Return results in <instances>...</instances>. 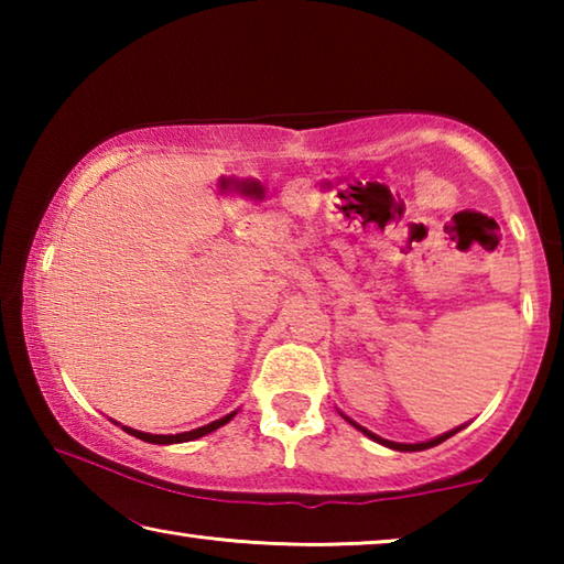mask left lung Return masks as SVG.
Instances as JSON below:
<instances>
[{"label":"left lung","mask_w":564,"mask_h":564,"mask_svg":"<svg viewBox=\"0 0 564 564\" xmlns=\"http://www.w3.org/2000/svg\"><path fill=\"white\" fill-rule=\"evenodd\" d=\"M350 425H356L358 431H362L366 433L368 437H373L376 443H380V445H388V447H393V451H403V453H415V451H427V447H433V445H437V443H443V441H447V437L451 435H455L457 431H453V433H445V435H441V437H435V441H427V443H415V445H405V443H390V441H383V437H378V435H373L370 431H366V427H360L358 423H352L350 417H346Z\"/></svg>","instance_id":"1"}]
</instances>
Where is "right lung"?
I'll return each mask as SVG.
<instances>
[{
    "label": "right lung",
    "mask_w": 564,
    "mask_h": 564,
    "mask_svg": "<svg viewBox=\"0 0 564 564\" xmlns=\"http://www.w3.org/2000/svg\"><path fill=\"white\" fill-rule=\"evenodd\" d=\"M236 413H231V415H224L221 420H214V423H208V425H204V427H196V431H188V433H178V435H149V433H141V431H133V427H123V431H127L129 435H133V437H139V441H144V443H154V445H171V443H188V441H196V437H204V435H208V433H214V431H218V427L221 425H226L228 420H231Z\"/></svg>",
    "instance_id": "1"
}]
</instances>
